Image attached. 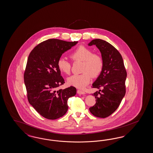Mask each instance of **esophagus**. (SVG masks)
Instances as JSON below:
<instances>
[{
  "label": "esophagus",
  "instance_id": "obj_1",
  "mask_svg": "<svg viewBox=\"0 0 153 153\" xmlns=\"http://www.w3.org/2000/svg\"><path fill=\"white\" fill-rule=\"evenodd\" d=\"M77 92V93L79 94H82V95L85 94V91H83L82 90H78Z\"/></svg>",
  "mask_w": 153,
  "mask_h": 153
}]
</instances>
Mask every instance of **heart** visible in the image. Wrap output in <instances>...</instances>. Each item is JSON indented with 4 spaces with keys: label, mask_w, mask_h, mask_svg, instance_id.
<instances>
[{
    "label": "heart",
    "mask_w": 153,
    "mask_h": 153,
    "mask_svg": "<svg viewBox=\"0 0 153 153\" xmlns=\"http://www.w3.org/2000/svg\"><path fill=\"white\" fill-rule=\"evenodd\" d=\"M74 61L82 62V74H74L67 79V82L77 88H85L91 80L92 77H97L101 74L104 67V60L99 54L93 53L87 47L79 46L70 54ZM59 70L65 74H69L71 70V64L64 58H60L57 62Z\"/></svg>",
    "instance_id": "obj_1"
}]
</instances>
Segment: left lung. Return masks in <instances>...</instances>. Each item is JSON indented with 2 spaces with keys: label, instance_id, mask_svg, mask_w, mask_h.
<instances>
[{
  "label": "left lung",
  "instance_id": "obj_1",
  "mask_svg": "<svg viewBox=\"0 0 153 153\" xmlns=\"http://www.w3.org/2000/svg\"><path fill=\"white\" fill-rule=\"evenodd\" d=\"M94 45L101 53L104 67L93 88L102 89L93 94L97 102L89 110L94 116L104 118L116 111L125 97L127 72L123 58L114 46L102 39H94L88 44Z\"/></svg>",
  "mask_w": 153,
  "mask_h": 153
}]
</instances>
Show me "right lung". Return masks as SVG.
<instances>
[{"mask_svg":"<svg viewBox=\"0 0 153 153\" xmlns=\"http://www.w3.org/2000/svg\"><path fill=\"white\" fill-rule=\"evenodd\" d=\"M77 42L48 39L35 46L28 57L24 74L28 100L46 119L56 120L64 116L68 111V99L76 94L74 86L57 90L65 83L57 62Z\"/></svg>","mask_w":153,"mask_h":153,"instance_id":"add662e5","label":"right lung"}]
</instances>
